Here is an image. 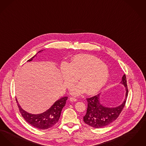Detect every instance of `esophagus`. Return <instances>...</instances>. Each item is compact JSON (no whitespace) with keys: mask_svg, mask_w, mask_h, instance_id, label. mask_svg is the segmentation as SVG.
I'll return each mask as SVG.
<instances>
[{"mask_svg":"<svg viewBox=\"0 0 146 146\" xmlns=\"http://www.w3.org/2000/svg\"><path fill=\"white\" fill-rule=\"evenodd\" d=\"M69 100L71 102H76L77 101V99L74 98H70Z\"/></svg>","mask_w":146,"mask_h":146,"instance_id":"obj_1","label":"esophagus"}]
</instances>
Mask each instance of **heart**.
I'll use <instances>...</instances> for the list:
<instances>
[{
	"label": "heart",
	"instance_id": "heart-1",
	"mask_svg": "<svg viewBox=\"0 0 146 146\" xmlns=\"http://www.w3.org/2000/svg\"><path fill=\"white\" fill-rule=\"evenodd\" d=\"M60 75L66 88L78 77L80 83L70 88V94L75 96L85 92L87 94L97 93L105 86L109 78L106 65L98 58L89 55H77L71 58L69 63H62Z\"/></svg>",
	"mask_w": 146,
	"mask_h": 146
}]
</instances>
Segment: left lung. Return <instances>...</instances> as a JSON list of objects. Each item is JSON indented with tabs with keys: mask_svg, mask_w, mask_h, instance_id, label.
<instances>
[{
	"mask_svg": "<svg viewBox=\"0 0 146 146\" xmlns=\"http://www.w3.org/2000/svg\"><path fill=\"white\" fill-rule=\"evenodd\" d=\"M120 83L125 87V95L123 102L116 107L105 106L100 99L102 93L87 99L88 108L86 114L83 117L85 123L95 128H100L107 126L116 120L125 106L128 94L125 74L122 77Z\"/></svg>",
	"mask_w": 146,
	"mask_h": 146,
	"instance_id": "8db88e82",
	"label": "left lung"
}]
</instances>
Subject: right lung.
<instances>
[{
  "label": "right lung",
  "mask_w": 146,
  "mask_h": 146,
  "mask_svg": "<svg viewBox=\"0 0 146 146\" xmlns=\"http://www.w3.org/2000/svg\"><path fill=\"white\" fill-rule=\"evenodd\" d=\"M44 50L39 51L27 62H31L33 58L36 57V55L38 53H41ZM67 99L68 97L66 96L60 98L54 102V103L47 110L39 114H33L26 111L21 108L17 99L16 102L17 103L19 111L25 121L36 128L45 130L53 127L58 121L60 117L62 110L65 106Z\"/></svg>",
  "instance_id": "1"
}]
</instances>
